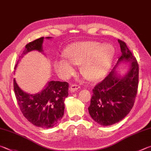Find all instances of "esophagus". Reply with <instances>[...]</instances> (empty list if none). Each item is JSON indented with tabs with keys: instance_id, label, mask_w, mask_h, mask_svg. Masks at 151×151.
Masks as SVG:
<instances>
[{
	"instance_id": "obj_1",
	"label": "esophagus",
	"mask_w": 151,
	"mask_h": 151,
	"mask_svg": "<svg viewBox=\"0 0 151 151\" xmlns=\"http://www.w3.org/2000/svg\"><path fill=\"white\" fill-rule=\"evenodd\" d=\"M78 88H80V85L78 84H73L70 86V90L72 92H75Z\"/></svg>"
}]
</instances>
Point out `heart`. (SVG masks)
<instances>
[{
    "label": "heart",
    "instance_id": "1",
    "mask_svg": "<svg viewBox=\"0 0 151 151\" xmlns=\"http://www.w3.org/2000/svg\"><path fill=\"white\" fill-rule=\"evenodd\" d=\"M115 54L111 44H102L97 42L74 43L68 45L64 55L67 59L55 62V70L60 75L68 76L75 72L74 64L82 65V72L90 79L102 77L108 72Z\"/></svg>",
    "mask_w": 151,
    "mask_h": 151
}]
</instances>
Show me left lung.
I'll list each match as a JSON object with an SVG mask.
<instances>
[{"mask_svg":"<svg viewBox=\"0 0 151 151\" xmlns=\"http://www.w3.org/2000/svg\"><path fill=\"white\" fill-rule=\"evenodd\" d=\"M122 56L118 62H131L129 73L119 78L114 68L92 90L88 111L90 116L102 126L115 124L129 113L135 101L139 84L137 61L123 41L118 39Z\"/></svg>","mask_w":151,"mask_h":151,"instance_id":"obj_1","label":"left lung"}]
</instances>
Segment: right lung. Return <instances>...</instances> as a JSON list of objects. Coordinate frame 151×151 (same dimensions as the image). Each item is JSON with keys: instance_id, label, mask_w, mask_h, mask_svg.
Instances as JSON below:
<instances>
[{"instance_id": "add662e5", "label": "right lung", "mask_w": 151, "mask_h": 151, "mask_svg": "<svg viewBox=\"0 0 151 151\" xmlns=\"http://www.w3.org/2000/svg\"><path fill=\"white\" fill-rule=\"evenodd\" d=\"M43 40V37H42L28 43L22 56L33 50L42 51ZM13 84L20 111L33 125L39 127L50 128L62 119L65 110L64 101L68 95V83L67 82H49L45 89L36 94L24 92L18 87L14 78Z\"/></svg>"}]
</instances>
